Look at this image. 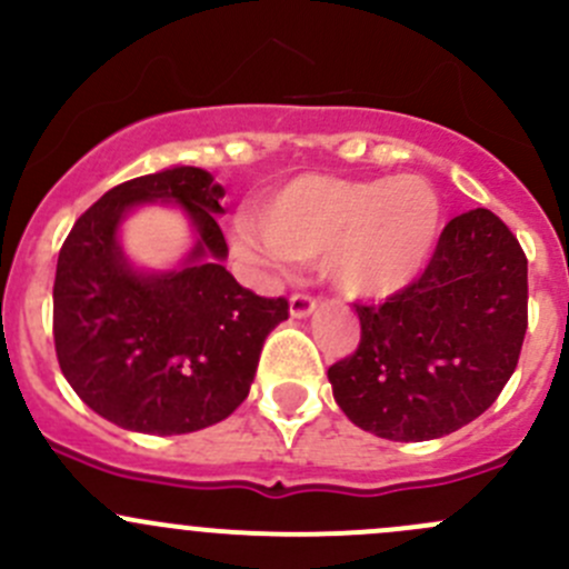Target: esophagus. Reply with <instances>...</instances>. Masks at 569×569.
I'll use <instances>...</instances> for the list:
<instances>
[{"label": "esophagus", "instance_id": "esophagus-1", "mask_svg": "<svg viewBox=\"0 0 569 569\" xmlns=\"http://www.w3.org/2000/svg\"><path fill=\"white\" fill-rule=\"evenodd\" d=\"M317 311V300H313V297H308V295H295L289 300V313L295 319H306V317H311V313Z\"/></svg>", "mask_w": 569, "mask_h": 569}]
</instances>
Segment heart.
I'll return each instance as SVG.
<instances>
[{"mask_svg":"<svg viewBox=\"0 0 569 569\" xmlns=\"http://www.w3.org/2000/svg\"><path fill=\"white\" fill-rule=\"evenodd\" d=\"M438 233V194L423 178L300 176L263 200L258 226L239 222L233 248L267 269L325 256L343 295L386 300L427 269Z\"/></svg>","mask_w":569,"mask_h":569,"instance_id":"obj_1","label":"heart"}]
</instances>
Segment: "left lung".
Masks as SVG:
<instances>
[{
    "label": "left lung",
    "instance_id": "1",
    "mask_svg": "<svg viewBox=\"0 0 569 569\" xmlns=\"http://www.w3.org/2000/svg\"><path fill=\"white\" fill-rule=\"evenodd\" d=\"M355 311L358 349L327 369L343 416L399 443L443 438L479 418L518 366L529 261L490 209H470L443 228L416 283Z\"/></svg>",
    "mask_w": 569,
    "mask_h": 569
}]
</instances>
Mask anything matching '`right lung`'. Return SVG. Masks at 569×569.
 Listing matches in <instances>:
<instances>
[{
  "instance_id": "right-lung-1",
  "label": "right lung",
  "mask_w": 569,
  "mask_h": 569,
  "mask_svg": "<svg viewBox=\"0 0 569 569\" xmlns=\"http://www.w3.org/2000/svg\"><path fill=\"white\" fill-rule=\"evenodd\" d=\"M226 189L200 168L159 170L109 189L77 220L57 258L54 349L68 386L107 421L142 435L220 423L248 399L261 347L289 319L226 269L217 226ZM146 202H176L196 244L176 270H140L119 226Z\"/></svg>"
}]
</instances>
